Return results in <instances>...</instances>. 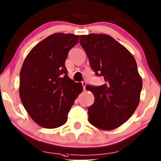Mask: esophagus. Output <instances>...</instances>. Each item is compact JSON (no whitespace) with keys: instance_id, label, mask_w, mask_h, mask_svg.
<instances>
[{"instance_id":"1","label":"esophagus","mask_w":161,"mask_h":161,"mask_svg":"<svg viewBox=\"0 0 161 161\" xmlns=\"http://www.w3.org/2000/svg\"><path fill=\"white\" fill-rule=\"evenodd\" d=\"M82 86H83V90H85L86 89V81H83L82 82Z\"/></svg>"}]
</instances>
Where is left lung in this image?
<instances>
[{
    "label": "left lung",
    "instance_id": "left-lung-1",
    "mask_svg": "<svg viewBox=\"0 0 161 161\" xmlns=\"http://www.w3.org/2000/svg\"><path fill=\"white\" fill-rule=\"evenodd\" d=\"M80 43L91 68L105 83L88 85L95 96L88 108L89 122L103 130H112L124 124L138 106L143 86L135 59L113 37L103 34L80 35Z\"/></svg>",
    "mask_w": 161,
    "mask_h": 161
}]
</instances>
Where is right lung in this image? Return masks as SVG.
<instances>
[{
  "label": "right lung",
  "instance_id": "obj_1",
  "mask_svg": "<svg viewBox=\"0 0 161 161\" xmlns=\"http://www.w3.org/2000/svg\"><path fill=\"white\" fill-rule=\"evenodd\" d=\"M79 35H51L37 43L25 58L20 72L19 95L34 121L47 129L59 127L79 94L82 83L67 75L65 61Z\"/></svg>",
  "mask_w": 161,
  "mask_h": 161
}]
</instances>
